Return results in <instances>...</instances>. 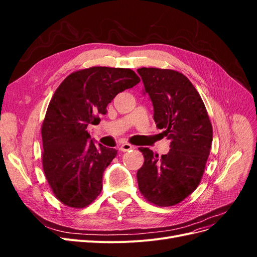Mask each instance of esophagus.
<instances>
[{
	"label": "esophagus",
	"mask_w": 257,
	"mask_h": 257,
	"mask_svg": "<svg viewBox=\"0 0 257 257\" xmlns=\"http://www.w3.org/2000/svg\"><path fill=\"white\" fill-rule=\"evenodd\" d=\"M134 148H135V147H134L133 145L125 143V144H122V145H121L120 150H121L122 152H126V151H130V150H132V149H134Z\"/></svg>",
	"instance_id": "esophagus-1"
}]
</instances>
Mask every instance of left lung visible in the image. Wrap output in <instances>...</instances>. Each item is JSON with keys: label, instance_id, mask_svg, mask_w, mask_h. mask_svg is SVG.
<instances>
[{"label": "left lung", "instance_id": "obj_1", "mask_svg": "<svg viewBox=\"0 0 257 257\" xmlns=\"http://www.w3.org/2000/svg\"><path fill=\"white\" fill-rule=\"evenodd\" d=\"M157 127L170 141L167 154L139 148L144 165L138 169V188L149 203L169 207L195 191L205 172L212 144V125L205 104L192 82L174 69L142 67Z\"/></svg>", "mask_w": 257, "mask_h": 257}]
</instances>
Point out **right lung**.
I'll list each match as a JSON object with an SVG mask.
<instances>
[{"label":"right lung","mask_w":257,"mask_h":257,"mask_svg":"<svg viewBox=\"0 0 257 257\" xmlns=\"http://www.w3.org/2000/svg\"><path fill=\"white\" fill-rule=\"evenodd\" d=\"M139 81L130 68L93 66L69 74L54 92L42 124V163L62 204L84 208L102 192L103 173L116 150L95 146L87 127L106 114L118 93Z\"/></svg>","instance_id":"1"}]
</instances>
